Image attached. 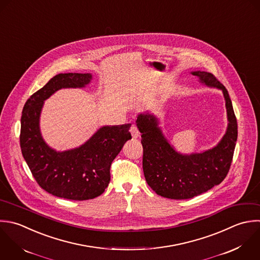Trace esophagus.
<instances>
[{"mask_svg":"<svg viewBox=\"0 0 260 260\" xmlns=\"http://www.w3.org/2000/svg\"><path fill=\"white\" fill-rule=\"evenodd\" d=\"M129 132H131V134H132L133 138L137 139V138L140 137V131H139V128H138V126H137L136 124H133V125L131 126Z\"/></svg>","mask_w":260,"mask_h":260,"instance_id":"34e87169","label":"esophagus"}]
</instances>
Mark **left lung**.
Masks as SVG:
<instances>
[{"label": "left lung", "instance_id": "1", "mask_svg": "<svg viewBox=\"0 0 260 260\" xmlns=\"http://www.w3.org/2000/svg\"><path fill=\"white\" fill-rule=\"evenodd\" d=\"M201 82L223 91L228 114V128L222 141L204 153L181 155L164 138L158 121L151 114H140L137 125L142 133L143 170L147 183L159 196L171 200H187L220 184L227 176L233 160L238 126L229 93L208 72H192Z\"/></svg>", "mask_w": 260, "mask_h": 260}]
</instances>
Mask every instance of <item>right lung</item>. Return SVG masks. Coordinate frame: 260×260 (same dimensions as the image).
I'll use <instances>...</instances> for the list:
<instances>
[{"instance_id":"obj_1","label":"right lung","mask_w":260,"mask_h":260,"mask_svg":"<svg viewBox=\"0 0 260 260\" xmlns=\"http://www.w3.org/2000/svg\"><path fill=\"white\" fill-rule=\"evenodd\" d=\"M91 74H58L26 101L20 131L22 155L38 185L48 193L72 201L99 197L110 181V166L126 141L131 124L103 126L79 148L55 152L42 140L39 115L43 101L61 88L87 85Z\"/></svg>"}]
</instances>
